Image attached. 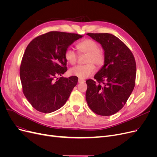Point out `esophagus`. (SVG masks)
Listing matches in <instances>:
<instances>
[{
    "instance_id": "esophagus-1",
    "label": "esophagus",
    "mask_w": 157,
    "mask_h": 157,
    "mask_svg": "<svg viewBox=\"0 0 157 157\" xmlns=\"http://www.w3.org/2000/svg\"><path fill=\"white\" fill-rule=\"evenodd\" d=\"M78 83H83L84 82V80H83L82 78H78Z\"/></svg>"
}]
</instances>
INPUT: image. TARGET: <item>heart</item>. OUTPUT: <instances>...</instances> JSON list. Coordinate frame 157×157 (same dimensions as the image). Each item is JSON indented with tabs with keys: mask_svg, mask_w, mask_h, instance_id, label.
Listing matches in <instances>:
<instances>
[{
	"mask_svg": "<svg viewBox=\"0 0 157 157\" xmlns=\"http://www.w3.org/2000/svg\"><path fill=\"white\" fill-rule=\"evenodd\" d=\"M77 48L80 53L86 54V65H77L70 69V73L80 78H86L93 74L95 71V66L93 63L100 67L105 61L104 51L99 48L96 41L92 39H84L79 42ZM77 54L73 48H69L65 52L66 61L71 65H74L77 60Z\"/></svg>",
	"mask_w": 157,
	"mask_h": 157,
	"instance_id": "heart-1",
	"label": "heart"
}]
</instances>
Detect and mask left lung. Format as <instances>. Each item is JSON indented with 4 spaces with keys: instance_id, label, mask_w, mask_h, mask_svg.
<instances>
[{
    "instance_id": "8db88e82",
    "label": "left lung",
    "mask_w": 157,
    "mask_h": 157,
    "mask_svg": "<svg viewBox=\"0 0 157 157\" xmlns=\"http://www.w3.org/2000/svg\"><path fill=\"white\" fill-rule=\"evenodd\" d=\"M87 35L101 45L105 61L94 76L98 82L92 79L86 81V99L89 107L97 115L110 116L124 107L134 88L136 61L130 49L115 35Z\"/></svg>"
}]
</instances>
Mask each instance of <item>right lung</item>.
Returning <instances> with one entry per match:
<instances>
[{
    "label": "right lung",
    "mask_w": 157,
    "mask_h": 157,
    "mask_svg": "<svg viewBox=\"0 0 157 157\" xmlns=\"http://www.w3.org/2000/svg\"><path fill=\"white\" fill-rule=\"evenodd\" d=\"M83 35L51 31L28 44L20 69L23 92L37 111L50 113L64 105L78 77H60L67 71L65 52Z\"/></svg>",
    "instance_id": "add662e5"
}]
</instances>
